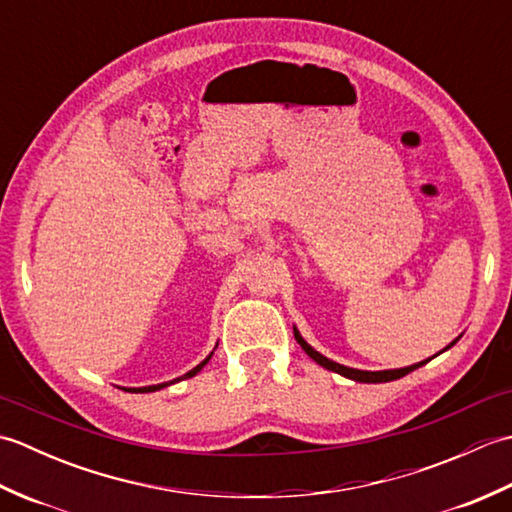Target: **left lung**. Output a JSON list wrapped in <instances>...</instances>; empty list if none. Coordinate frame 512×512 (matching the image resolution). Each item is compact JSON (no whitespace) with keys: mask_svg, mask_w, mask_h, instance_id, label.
Here are the masks:
<instances>
[{"mask_svg":"<svg viewBox=\"0 0 512 512\" xmlns=\"http://www.w3.org/2000/svg\"><path fill=\"white\" fill-rule=\"evenodd\" d=\"M295 339H297V343L303 347V350H306V354L312 358V361H317L321 367L330 369V372H336V374H341V376H345V378H352V380H356V383H389V380H396V378L407 376L409 372H413V369H418L420 365L427 363V361H422V363H416V365H411V367H402V369H385V372H363V369L345 367V365H339V363L330 361V358L321 356L317 350H312V347L301 339L297 330H295ZM451 345H455V341H453ZM451 345H449V347H451Z\"/></svg>","mask_w":512,"mask_h":512,"instance_id":"1","label":"left lung"}]
</instances>
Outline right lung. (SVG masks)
<instances>
[{"mask_svg":"<svg viewBox=\"0 0 512 512\" xmlns=\"http://www.w3.org/2000/svg\"><path fill=\"white\" fill-rule=\"evenodd\" d=\"M213 354H209V356H206L204 358V361L198 365V367H193L191 369V372L189 374H184L182 378H191V376H195V374H198L200 372V369L206 365V363H209V358H211ZM180 380V378H178ZM171 383H176V380H171ZM162 387H167V383H162V385H151V387H140V389H134V391H143V394H145V391H158V389H162ZM125 391H132V389H125Z\"/></svg>","mask_w":512,"mask_h":512,"instance_id":"add662e5","label":"right lung"}]
</instances>
